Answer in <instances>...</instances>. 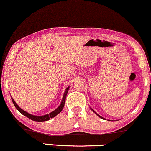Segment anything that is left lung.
<instances>
[{
    "label": "left lung",
    "instance_id": "left-lung-1",
    "mask_svg": "<svg viewBox=\"0 0 151 151\" xmlns=\"http://www.w3.org/2000/svg\"><path fill=\"white\" fill-rule=\"evenodd\" d=\"M90 109H91V110H92V111H93V112H94V113H95V114L97 115V116H99V117H100V118H101V119H105V118H103V117H102L101 116H100V115H99V114H97V113H96V111H95L94 110H93V109L92 108H91V107H90Z\"/></svg>",
    "mask_w": 151,
    "mask_h": 151
}]
</instances>
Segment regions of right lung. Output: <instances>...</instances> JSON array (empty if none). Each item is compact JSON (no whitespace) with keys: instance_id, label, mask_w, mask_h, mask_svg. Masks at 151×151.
Instances as JSON below:
<instances>
[{"instance_id":"obj_1","label":"right lung","mask_w":151,"mask_h":151,"mask_svg":"<svg viewBox=\"0 0 151 151\" xmlns=\"http://www.w3.org/2000/svg\"><path fill=\"white\" fill-rule=\"evenodd\" d=\"M69 87H70L69 86H68V87H66L65 91H64V93L63 97H62L61 103H60V105H59L58 108H56L54 111H52V112L49 113V114L43 115V116H36V115H32V114H29V113L27 112V111H25L23 110V109H21V107H19V105L17 104V103H16L14 100L12 98V101L13 104L14 105L15 107L18 109L19 112H20L21 114H22L23 115H24V116H25L26 117H28V119H31V120L35 121H46L49 120V119L53 118V117L57 116V115H58V114H60V113L62 111V109H63L64 104H65L66 97V95H67L68 89H69Z\"/></svg>"}]
</instances>
